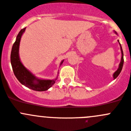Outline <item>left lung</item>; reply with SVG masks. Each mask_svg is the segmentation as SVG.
<instances>
[{"mask_svg":"<svg viewBox=\"0 0 131 131\" xmlns=\"http://www.w3.org/2000/svg\"><path fill=\"white\" fill-rule=\"evenodd\" d=\"M114 33H115L116 35H118V34H117V33L116 32V31H114ZM118 42H119V46H120V50H121V52H122V57H121V61H120V63H119V67H118V68L117 69L116 71L113 74L114 79H115L119 75V74H120L121 71H122V68H123V62H124V60H123V50H122V46H121L120 43H119V40H118Z\"/></svg>","mask_w":131,"mask_h":131,"instance_id":"1","label":"left lung"}]
</instances>
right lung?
<instances>
[{
    "label": "right lung",
    "mask_w": 131,
    "mask_h": 131,
    "mask_svg": "<svg viewBox=\"0 0 131 131\" xmlns=\"http://www.w3.org/2000/svg\"><path fill=\"white\" fill-rule=\"evenodd\" d=\"M25 30L26 28L22 29L19 31L16 37L15 42L12 46L11 52V64L13 73L22 85L35 91H46L56 83L58 75L54 79H43L38 78L28 69H27L22 63L19 57V46L21 37L25 31ZM63 61L64 60L61 62L60 66L63 64Z\"/></svg>",
    "instance_id": "add662e5"
}]
</instances>
